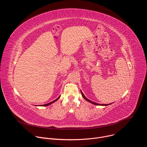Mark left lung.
<instances>
[{"label":"left lung","instance_id":"left-lung-1","mask_svg":"<svg viewBox=\"0 0 147 147\" xmlns=\"http://www.w3.org/2000/svg\"><path fill=\"white\" fill-rule=\"evenodd\" d=\"M81 94H82V96H83V98H84L86 100H87V101H88V102H91V103H93V104H94V105H103V106H107V105H110V104H99V103H95V102H92V101H91L90 100H89L88 99H87L84 95V94H83V93L81 91Z\"/></svg>","mask_w":147,"mask_h":147}]
</instances>
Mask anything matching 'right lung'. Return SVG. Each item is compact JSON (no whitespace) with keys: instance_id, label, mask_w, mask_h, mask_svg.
Segmentation results:
<instances>
[{"instance_id":"obj_1","label":"right lung","mask_w":147,"mask_h":147,"mask_svg":"<svg viewBox=\"0 0 147 147\" xmlns=\"http://www.w3.org/2000/svg\"><path fill=\"white\" fill-rule=\"evenodd\" d=\"M60 98V96L57 98V99H56L55 100H53V101H52V102H49V103H47V104H45V105H42V106H48V105H49L50 104H51V103H53L54 102H55V101H56L59 98Z\"/></svg>"}]
</instances>
